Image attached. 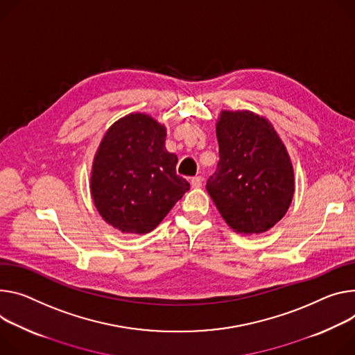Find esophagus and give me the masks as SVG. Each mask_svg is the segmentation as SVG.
<instances>
[{
    "instance_id": "34e87169",
    "label": "esophagus",
    "mask_w": 355,
    "mask_h": 355,
    "mask_svg": "<svg viewBox=\"0 0 355 355\" xmlns=\"http://www.w3.org/2000/svg\"><path fill=\"white\" fill-rule=\"evenodd\" d=\"M202 182H204V180H202V177H200V175L191 178V187H192V188H201V187H202Z\"/></svg>"
}]
</instances>
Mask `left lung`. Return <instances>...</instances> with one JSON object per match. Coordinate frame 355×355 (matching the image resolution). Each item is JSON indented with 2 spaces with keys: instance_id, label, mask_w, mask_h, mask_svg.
<instances>
[{
  "instance_id": "left-lung-1",
  "label": "left lung",
  "mask_w": 355,
  "mask_h": 355,
  "mask_svg": "<svg viewBox=\"0 0 355 355\" xmlns=\"http://www.w3.org/2000/svg\"><path fill=\"white\" fill-rule=\"evenodd\" d=\"M216 139L219 161L207 181L208 194L236 232H266L284 216L295 192L282 140L268 120L246 110H223Z\"/></svg>"
}]
</instances>
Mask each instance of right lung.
I'll use <instances>...</instances> for the list:
<instances>
[{
    "instance_id": "add662e5",
    "label": "right lung",
    "mask_w": 355,
    "mask_h": 355,
    "mask_svg": "<svg viewBox=\"0 0 355 355\" xmlns=\"http://www.w3.org/2000/svg\"><path fill=\"white\" fill-rule=\"evenodd\" d=\"M166 127L128 114L105 135L94 157L92 197L102 218L125 234H148L189 189L166 150Z\"/></svg>"
}]
</instances>
